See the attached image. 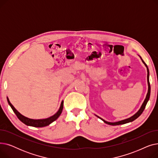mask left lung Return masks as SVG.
I'll return each instance as SVG.
<instances>
[{
  "mask_svg": "<svg viewBox=\"0 0 158 158\" xmlns=\"http://www.w3.org/2000/svg\"><path fill=\"white\" fill-rule=\"evenodd\" d=\"M142 59V58H141ZM143 63L145 64V65L146 66V67L147 69V82H148V93L147 94V96H146V98L145 99V101L142 106V107H141V108L139 109V110L135 114H134L132 117L129 118H127V119H125V120H121V121H119V122H107L103 119H102L101 118H100L99 117H98V116H97V117L99 118H101L102 120H103L107 124H109V125H111V126H117V125H121V124H124V123H129V122H132L134 121L135 120H136L137 118H138L139 116L141 115V114H142L143 113V111H144L145 108V106H146V104L148 101L149 98H150V95H151V85H150V82H149V70H148V69L147 67V65L145 64V63L142 60Z\"/></svg>",
  "mask_w": 158,
  "mask_h": 158,
  "instance_id": "1",
  "label": "left lung"
}]
</instances>
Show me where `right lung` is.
Here are the masks:
<instances>
[{"label":"right lung","instance_id":"add662e5","mask_svg":"<svg viewBox=\"0 0 158 158\" xmlns=\"http://www.w3.org/2000/svg\"><path fill=\"white\" fill-rule=\"evenodd\" d=\"M7 102L8 104H10V106H11V107L12 108L13 111H14V113H15V114L16 115V117H18V118L23 123L26 124L27 126H32V127H45L47 126H48L49 124H51L52 122H53L54 121H55L58 117H60L63 108V101L61 102V106L59 110L58 111L54 114L52 117L45 118V119H40V120H34V119H31L29 118H27L26 117H24L22 114H20L17 110H16L14 106L11 104V103L10 102L9 99L8 98H7Z\"/></svg>","mask_w":158,"mask_h":158}]
</instances>
